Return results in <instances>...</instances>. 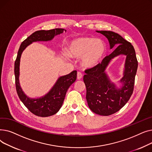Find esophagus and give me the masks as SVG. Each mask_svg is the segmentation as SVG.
Wrapping results in <instances>:
<instances>
[{
	"label": "esophagus",
	"instance_id": "1",
	"mask_svg": "<svg viewBox=\"0 0 152 152\" xmlns=\"http://www.w3.org/2000/svg\"><path fill=\"white\" fill-rule=\"evenodd\" d=\"M82 78H83L82 73H81V72H77V80H80V79H81Z\"/></svg>",
	"mask_w": 152,
	"mask_h": 152
}]
</instances>
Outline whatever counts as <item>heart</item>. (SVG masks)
Returning a JSON list of instances; mask_svg holds the SVG:
<instances>
[{"instance_id":"heart-1","label":"heart","mask_w":152,"mask_h":152,"mask_svg":"<svg viewBox=\"0 0 152 152\" xmlns=\"http://www.w3.org/2000/svg\"><path fill=\"white\" fill-rule=\"evenodd\" d=\"M105 52V45L101 40L89 37L73 40L69 43L68 47L70 57L76 58L83 57V65L88 68L97 66Z\"/></svg>"}]
</instances>
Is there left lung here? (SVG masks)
<instances>
[{
	"mask_svg": "<svg viewBox=\"0 0 152 152\" xmlns=\"http://www.w3.org/2000/svg\"><path fill=\"white\" fill-rule=\"evenodd\" d=\"M97 32L108 39L110 49L118 46L111 54L106 56L101 63L86 69L83 80L86 87V100L89 108L97 115L109 116L122 108L131 97L138 61L132 45L120 35L109 31ZM121 54L126 55L124 76L121 80L124 86L121 89H116L110 82L104 71L110 60Z\"/></svg>",
	"mask_w": 152,
	"mask_h": 152,
	"instance_id": "1",
	"label": "left lung"
}]
</instances>
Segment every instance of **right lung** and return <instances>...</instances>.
<instances>
[{
	"instance_id": "obj_1",
	"label": "right lung",
	"mask_w": 152,
	"mask_h": 152,
	"mask_svg": "<svg viewBox=\"0 0 152 152\" xmlns=\"http://www.w3.org/2000/svg\"><path fill=\"white\" fill-rule=\"evenodd\" d=\"M65 31H66L65 29L62 28H55L34 32L22 42L18 52L17 58L15 61L14 72L17 94L25 107L32 113L38 116L47 117L53 115L58 112L62 106L68 88L76 81L77 71H73L69 75L59 77L50 91L45 96L37 99H31L24 94L19 83L21 55L25 48L32 42L50 41L55 36L63 33Z\"/></svg>"
}]
</instances>
